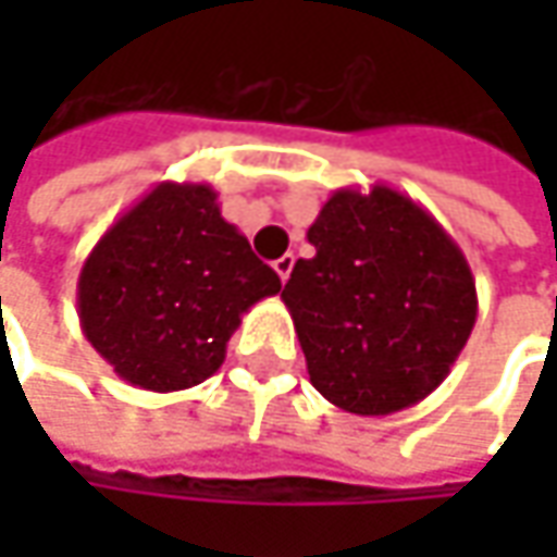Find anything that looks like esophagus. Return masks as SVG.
<instances>
[{
  "label": "esophagus",
  "instance_id": "34e87169",
  "mask_svg": "<svg viewBox=\"0 0 557 557\" xmlns=\"http://www.w3.org/2000/svg\"><path fill=\"white\" fill-rule=\"evenodd\" d=\"M272 267H275V272H278V278H282V282H288L290 269H294V253H285V257H278V260H275Z\"/></svg>",
  "mask_w": 557,
  "mask_h": 557
}]
</instances>
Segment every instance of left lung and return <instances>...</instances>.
<instances>
[{"mask_svg":"<svg viewBox=\"0 0 557 557\" xmlns=\"http://www.w3.org/2000/svg\"><path fill=\"white\" fill-rule=\"evenodd\" d=\"M282 300L312 387L344 412L391 416L434 394L478 319L461 247L391 185L341 188L307 232Z\"/></svg>","mask_w":557,"mask_h":557,"instance_id":"obj_1","label":"left lung"}]
</instances>
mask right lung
<instances>
[{
    "instance_id": "right-lung-1",
    "label": "right lung",
    "mask_w": 557,
    "mask_h": 557,
    "mask_svg": "<svg viewBox=\"0 0 557 557\" xmlns=\"http://www.w3.org/2000/svg\"><path fill=\"white\" fill-rule=\"evenodd\" d=\"M282 290L203 183H161L111 225L76 282L79 329L114 372L173 394L223 366L257 300Z\"/></svg>"
}]
</instances>
